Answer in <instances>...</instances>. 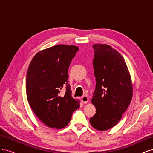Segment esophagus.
Masks as SVG:
<instances>
[{
    "instance_id": "esophagus-1",
    "label": "esophagus",
    "mask_w": 153,
    "mask_h": 153,
    "mask_svg": "<svg viewBox=\"0 0 153 153\" xmlns=\"http://www.w3.org/2000/svg\"><path fill=\"white\" fill-rule=\"evenodd\" d=\"M81 100H82L83 103L86 104V103L88 102V101H89V98H88L87 96H83L82 97Z\"/></svg>"
}]
</instances>
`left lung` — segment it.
I'll use <instances>...</instances> for the list:
<instances>
[{
  "mask_svg": "<svg viewBox=\"0 0 153 153\" xmlns=\"http://www.w3.org/2000/svg\"><path fill=\"white\" fill-rule=\"evenodd\" d=\"M92 47L96 84L91 101L96 114L90 123L97 130L106 131L117 124L128 108L132 99L133 85L121 53L105 44L97 43Z\"/></svg>",
  "mask_w": 153,
  "mask_h": 153,
  "instance_id": "obj_1",
  "label": "left lung"
}]
</instances>
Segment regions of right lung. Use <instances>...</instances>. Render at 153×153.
<instances>
[{
	"label": "right lung",
	"instance_id": "right-lung-1",
	"mask_svg": "<svg viewBox=\"0 0 153 153\" xmlns=\"http://www.w3.org/2000/svg\"><path fill=\"white\" fill-rule=\"evenodd\" d=\"M78 50L74 45H58L37 53L29 64L26 92L32 110L41 121L52 128L61 129L69 124L80 101L71 96L68 84V68ZM66 86L65 94L60 95Z\"/></svg>",
	"mask_w": 153,
	"mask_h": 153
}]
</instances>
